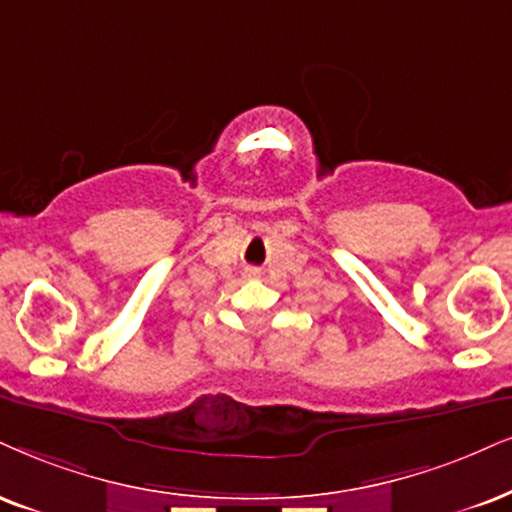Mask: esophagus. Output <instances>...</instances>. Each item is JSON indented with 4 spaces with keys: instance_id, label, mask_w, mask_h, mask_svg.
Returning <instances> with one entry per match:
<instances>
[{
    "instance_id": "esophagus-1",
    "label": "esophagus",
    "mask_w": 512,
    "mask_h": 512,
    "mask_svg": "<svg viewBox=\"0 0 512 512\" xmlns=\"http://www.w3.org/2000/svg\"><path fill=\"white\" fill-rule=\"evenodd\" d=\"M258 273H261L258 268H246V275H249V277H258Z\"/></svg>"
}]
</instances>
